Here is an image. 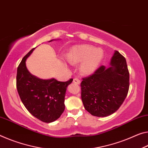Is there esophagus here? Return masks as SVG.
<instances>
[{"instance_id":"34e87169","label":"esophagus","mask_w":148,"mask_h":148,"mask_svg":"<svg viewBox=\"0 0 148 148\" xmlns=\"http://www.w3.org/2000/svg\"><path fill=\"white\" fill-rule=\"evenodd\" d=\"M73 83L75 84H77V85H79L80 84V80L78 78H74L73 79Z\"/></svg>"}]
</instances>
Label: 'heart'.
<instances>
[{"instance_id":"heart-1","label":"heart","mask_w":148,"mask_h":148,"mask_svg":"<svg viewBox=\"0 0 148 148\" xmlns=\"http://www.w3.org/2000/svg\"><path fill=\"white\" fill-rule=\"evenodd\" d=\"M103 57L104 52L102 49L88 45L73 46L66 55V58L70 64L81 63L79 69L85 75L94 73L99 67Z\"/></svg>"}]
</instances>
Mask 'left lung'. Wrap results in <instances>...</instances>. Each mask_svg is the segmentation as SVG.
I'll return each instance as SVG.
<instances>
[{"instance_id": "obj_1", "label": "left lung", "mask_w": 148, "mask_h": 148, "mask_svg": "<svg viewBox=\"0 0 148 148\" xmlns=\"http://www.w3.org/2000/svg\"><path fill=\"white\" fill-rule=\"evenodd\" d=\"M84 108L98 117L111 115L125 101L129 89V72L125 58L114 51L108 67L101 66L81 83Z\"/></svg>"}]
</instances>
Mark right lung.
Masks as SVG:
<instances>
[{"mask_svg":"<svg viewBox=\"0 0 148 148\" xmlns=\"http://www.w3.org/2000/svg\"><path fill=\"white\" fill-rule=\"evenodd\" d=\"M36 48L22 58L18 66L16 86L21 101L27 111L39 120L50 123L57 120L64 112L66 91L73 79L63 82L55 78L41 79L30 73L25 61Z\"/></svg>","mask_w":148,"mask_h":148,"instance_id":"1","label":"right lung"}]
</instances>
